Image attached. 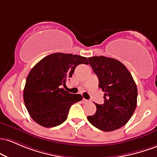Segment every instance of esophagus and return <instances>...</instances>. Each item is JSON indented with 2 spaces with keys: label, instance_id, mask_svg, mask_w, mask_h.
I'll use <instances>...</instances> for the list:
<instances>
[{
  "label": "esophagus",
  "instance_id": "obj_1",
  "mask_svg": "<svg viewBox=\"0 0 157 157\" xmlns=\"http://www.w3.org/2000/svg\"><path fill=\"white\" fill-rule=\"evenodd\" d=\"M82 101H83V103H87V102H89V101L87 99H85V98H83Z\"/></svg>",
  "mask_w": 157,
  "mask_h": 157
}]
</instances>
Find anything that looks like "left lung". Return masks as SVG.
<instances>
[{
    "label": "left lung",
    "mask_w": 157,
    "mask_h": 157,
    "mask_svg": "<svg viewBox=\"0 0 157 157\" xmlns=\"http://www.w3.org/2000/svg\"><path fill=\"white\" fill-rule=\"evenodd\" d=\"M98 78V87L105 94V102L96 104V112L87 117L93 126L101 131H115L129 121L137 104V87L131 73L117 59L105 56L88 59Z\"/></svg>",
    "instance_id": "left-lung-1"
}]
</instances>
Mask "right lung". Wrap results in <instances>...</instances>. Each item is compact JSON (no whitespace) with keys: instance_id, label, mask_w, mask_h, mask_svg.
I'll return each instance as SVG.
<instances>
[{"instance_id":"1","label":"right lung","mask_w":157,"mask_h":157,"mask_svg":"<svg viewBox=\"0 0 157 157\" xmlns=\"http://www.w3.org/2000/svg\"><path fill=\"white\" fill-rule=\"evenodd\" d=\"M88 64L87 58L57 52L42 59L26 78L24 100L32 119L40 125L52 128L67 118L71 105L82 100L80 94H72L63 88L79 64Z\"/></svg>"}]
</instances>
